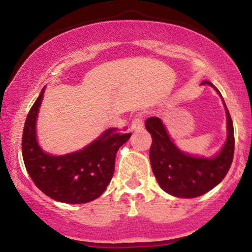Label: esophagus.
I'll return each instance as SVG.
<instances>
[{"instance_id": "34e87169", "label": "esophagus", "mask_w": 252, "mask_h": 252, "mask_svg": "<svg viewBox=\"0 0 252 252\" xmlns=\"http://www.w3.org/2000/svg\"><path fill=\"white\" fill-rule=\"evenodd\" d=\"M130 126H131L132 131H141V130L143 129V122H142V120H141V117L136 116L134 120L131 121Z\"/></svg>"}]
</instances>
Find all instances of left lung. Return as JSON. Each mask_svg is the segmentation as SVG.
Returning a JSON list of instances; mask_svg holds the SVG:
<instances>
[{
    "mask_svg": "<svg viewBox=\"0 0 252 252\" xmlns=\"http://www.w3.org/2000/svg\"><path fill=\"white\" fill-rule=\"evenodd\" d=\"M201 85L216 90L226 114V140L216 155L206 158L185 153L172 140L160 118L149 117L146 121V129L153 138L149 152L153 173L161 189L176 198H196L215 189L227 174L233 160L235 135L226 104L212 83L205 80Z\"/></svg>",
    "mask_w": 252,
    "mask_h": 252,
    "instance_id": "left-lung-1",
    "label": "left lung"
}]
</instances>
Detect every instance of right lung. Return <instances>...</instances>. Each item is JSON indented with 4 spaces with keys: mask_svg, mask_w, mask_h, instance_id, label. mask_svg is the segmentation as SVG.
I'll list each match as a JSON object with an SVG mask.
<instances>
[{
    "mask_svg": "<svg viewBox=\"0 0 252 252\" xmlns=\"http://www.w3.org/2000/svg\"><path fill=\"white\" fill-rule=\"evenodd\" d=\"M43 88L28 112L22 134V158L35 186L53 200L85 204L103 194L115 172V158L131 134L109 128L84 148L63 155L45 152L36 135Z\"/></svg>",
    "mask_w": 252,
    "mask_h": 252,
    "instance_id": "add662e5",
    "label": "right lung"
}]
</instances>
